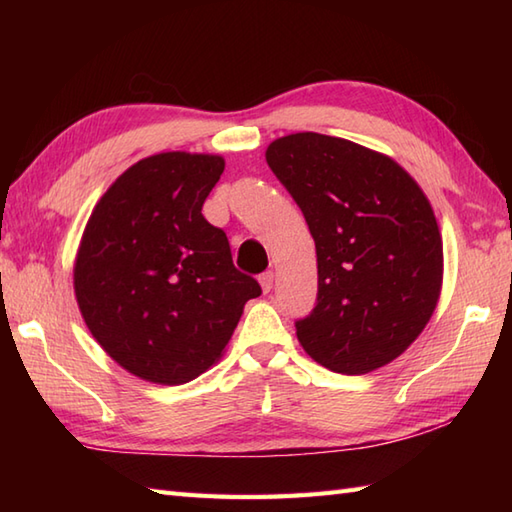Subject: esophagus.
<instances>
[{
    "label": "esophagus",
    "instance_id": "esophagus-1",
    "mask_svg": "<svg viewBox=\"0 0 512 512\" xmlns=\"http://www.w3.org/2000/svg\"><path fill=\"white\" fill-rule=\"evenodd\" d=\"M259 284H262L264 292L273 290V284H275V273H273V270H266V273L259 275Z\"/></svg>",
    "mask_w": 512,
    "mask_h": 512
}]
</instances>
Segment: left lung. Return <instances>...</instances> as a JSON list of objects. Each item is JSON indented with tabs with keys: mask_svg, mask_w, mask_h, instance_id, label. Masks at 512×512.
<instances>
[{
	"mask_svg": "<svg viewBox=\"0 0 512 512\" xmlns=\"http://www.w3.org/2000/svg\"><path fill=\"white\" fill-rule=\"evenodd\" d=\"M266 162L317 246V303L295 321L303 350L347 376L394 361L442 286V237L422 189L391 158L314 132L277 138Z\"/></svg>",
	"mask_w": 512,
	"mask_h": 512,
	"instance_id": "left-lung-1",
	"label": "left lung"
}]
</instances>
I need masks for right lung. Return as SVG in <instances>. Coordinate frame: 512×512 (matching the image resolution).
I'll use <instances>...</instances> for the list:
<instances>
[{
    "instance_id": "1",
    "label": "right lung",
    "mask_w": 512,
    "mask_h": 512,
    "mask_svg": "<svg viewBox=\"0 0 512 512\" xmlns=\"http://www.w3.org/2000/svg\"><path fill=\"white\" fill-rule=\"evenodd\" d=\"M222 171L220 156H149L107 189L85 226L74 266L83 319L118 365L151 383L206 372L244 303L262 295L202 215Z\"/></svg>"
}]
</instances>
